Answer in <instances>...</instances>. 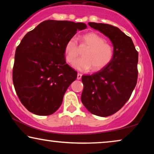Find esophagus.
<instances>
[{"label": "esophagus", "instance_id": "esophagus-1", "mask_svg": "<svg viewBox=\"0 0 154 154\" xmlns=\"http://www.w3.org/2000/svg\"><path fill=\"white\" fill-rule=\"evenodd\" d=\"M81 77H82V74H81V73H78V74H77V79L78 80H80V79H81Z\"/></svg>", "mask_w": 154, "mask_h": 154}]
</instances>
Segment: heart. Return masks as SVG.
Listing matches in <instances>:
<instances>
[{"label": "heart", "mask_w": 154, "mask_h": 154, "mask_svg": "<svg viewBox=\"0 0 154 154\" xmlns=\"http://www.w3.org/2000/svg\"><path fill=\"white\" fill-rule=\"evenodd\" d=\"M86 49L83 52V57L75 63V69L80 71H100L106 66L113 57V49L110 44L98 33L89 32L81 38L79 46L75 38H71L64 47L66 62L73 64L80 54V49Z\"/></svg>", "instance_id": "obj_1"}]
</instances>
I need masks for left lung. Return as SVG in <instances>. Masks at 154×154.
Returning <instances> with one entry per match:
<instances>
[{"label":"left lung","instance_id":"obj_1","mask_svg":"<svg viewBox=\"0 0 154 154\" xmlns=\"http://www.w3.org/2000/svg\"><path fill=\"white\" fill-rule=\"evenodd\" d=\"M106 35L113 46V57L104 69L82 76L81 102L92 114L106 117L116 113L129 100L137 81L138 52L131 38L118 27L89 22Z\"/></svg>","mask_w":154,"mask_h":154}]
</instances>
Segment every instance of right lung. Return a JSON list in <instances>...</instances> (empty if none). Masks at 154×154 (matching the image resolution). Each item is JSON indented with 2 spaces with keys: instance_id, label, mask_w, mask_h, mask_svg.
Returning a JSON list of instances; mask_svg holds the SVG:
<instances>
[{
  "instance_id": "1",
  "label": "right lung",
  "mask_w": 154,
  "mask_h": 154,
  "mask_svg": "<svg viewBox=\"0 0 154 154\" xmlns=\"http://www.w3.org/2000/svg\"><path fill=\"white\" fill-rule=\"evenodd\" d=\"M84 23L46 20L24 35L17 47L12 71L16 93L27 110L49 116L60 108L77 72L66 63L64 47Z\"/></svg>"
}]
</instances>
